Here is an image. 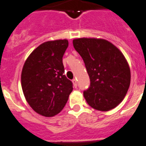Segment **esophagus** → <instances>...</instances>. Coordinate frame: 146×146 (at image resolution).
Here are the masks:
<instances>
[{"mask_svg":"<svg viewBox=\"0 0 146 146\" xmlns=\"http://www.w3.org/2000/svg\"><path fill=\"white\" fill-rule=\"evenodd\" d=\"M73 85H74L75 87H77L78 86V82H77V80L76 79H73Z\"/></svg>","mask_w":146,"mask_h":146,"instance_id":"obj_1","label":"esophagus"}]
</instances>
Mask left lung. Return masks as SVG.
<instances>
[{"instance_id": "obj_1", "label": "left lung", "mask_w": 146, "mask_h": 146, "mask_svg": "<svg viewBox=\"0 0 146 146\" xmlns=\"http://www.w3.org/2000/svg\"><path fill=\"white\" fill-rule=\"evenodd\" d=\"M73 44L90 78V86L84 91L88 104L101 111L116 107L125 97L131 80L123 54L104 39L83 38L74 39Z\"/></svg>"}]
</instances>
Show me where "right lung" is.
Segmentation results:
<instances>
[{
  "instance_id": "add662e5",
  "label": "right lung",
  "mask_w": 146,
  "mask_h": 146,
  "mask_svg": "<svg viewBox=\"0 0 146 146\" xmlns=\"http://www.w3.org/2000/svg\"><path fill=\"white\" fill-rule=\"evenodd\" d=\"M68 46L65 39L45 42L31 54L22 68L21 82L26 100L44 116L59 113L73 91L62 63Z\"/></svg>"
}]
</instances>
